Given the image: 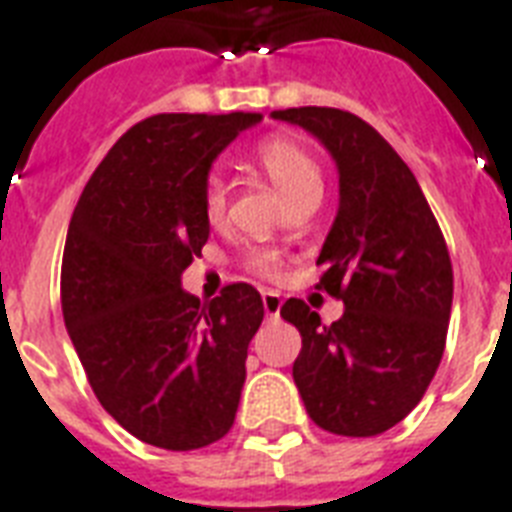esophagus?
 <instances>
[{"label":"esophagus","mask_w":512,"mask_h":512,"mask_svg":"<svg viewBox=\"0 0 512 512\" xmlns=\"http://www.w3.org/2000/svg\"><path fill=\"white\" fill-rule=\"evenodd\" d=\"M263 311L268 319H276L281 311V295H276V292H263Z\"/></svg>","instance_id":"obj_1"}]
</instances>
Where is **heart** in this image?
Wrapping results in <instances>:
<instances>
[{"label": "heart", "mask_w": 512, "mask_h": 512, "mask_svg": "<svg viewBox=\"0 0 512 512\" xmlns=\"http://www.w3.org/2000/svg\"><path fill=\"white\" fill-rule=\"evenodd\" d=\"M257 162L271 177V183L279 188V193L287 201H295L297 196L319 191L321 193V170L316 159H313L303 146H297L292 140L273 138L265 140L263 146L257 148ZM225 201H228V185L220 175H212L204 191V207L212 220L225 212ZM257 271L265 276H276L279 273V257L271 252H260L255 257Z\"/></svg>", "instance_id": "heart-1"}]
</instances>
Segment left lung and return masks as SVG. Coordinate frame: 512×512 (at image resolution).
<instances>
[{
  "label": "left lung",
  "mask_w": 512,
  "mask_h": 512,
  "mask_svg": "<svg viewBox=\"0 0 512 512\" xmlns=\"http://www.w3.org/2000/svg\"><path fill=\"white\" fill-rule=\"evenodd\" d=\"M327 148L340 199L316 265L345 311L324 327L303 300L281 305L303 350L292 377L305 412L337 436H377L420 404L444 356L452 263L417 177L364 119L340 108H287Z\"/></svg>",
  "instance_id": "1"
}]
</instances>
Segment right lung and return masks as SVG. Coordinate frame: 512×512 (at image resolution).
Segmentation results:
<instances>
[{
	"instance_id": "right-lung-1",
	"label": "right lung",
	"mask_w": 512,
	"mask_h": 512,
	"mask_svg": "<svg viewBox=\"0 0 512 512\" xmlns=\"http://www.w3.org/2000/svg\"><path fill=\"white\" fill-rule=\"evenodd\" d=\"M260 114H159L92 172L68 225L60 303L87 380L140 441L191 452L231 430L260 292L231 284L201 305L183 271L209 239V170Z\"/></svg>"
}]
</instances>
